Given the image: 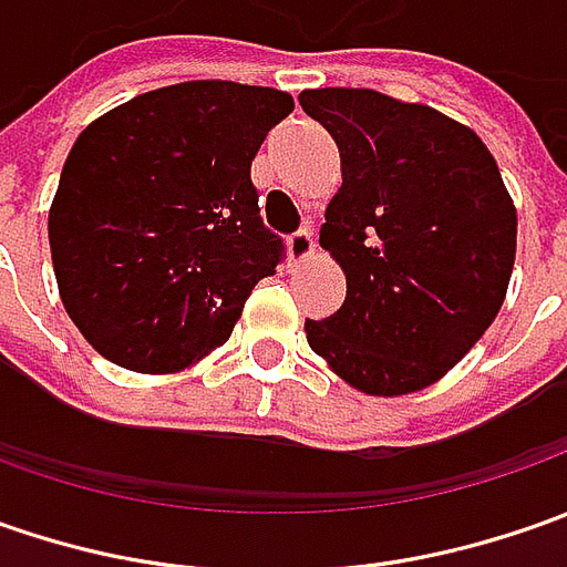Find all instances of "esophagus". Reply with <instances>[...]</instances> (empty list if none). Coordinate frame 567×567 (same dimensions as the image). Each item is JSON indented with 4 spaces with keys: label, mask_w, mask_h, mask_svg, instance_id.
<instances>
[{
    "label": "esophagus",
    "mask_w": 567,
    "mask_h": 567,
    "mask_svg": "<svg viewBox=\"0 0 567 567\" xmlns=\"http://www.w3.org/2000/svg\"><path fill=\"white\" fill-rule=\"evenodd\" d=\"M287 251H290V261H293V265L309 261V258L316 255V239H312V233H309V229H296L293 236L287 239Z\"/></svg>",
    "instance_id": "34e87169"
}]
</instances>
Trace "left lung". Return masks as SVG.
Instances as JSON below:
<instances>
[{
	"label": "left lung",
	"instance_id": "left-lung-1",
	"mask_svg": "<svg viewBox=\"0 0 567 567\" xmlns=\"http://www.w3.org/2000/svg\"><path fill=\"white\" fill-rule=\"evenodd\" d=\"M340 151L321 249L347 274L334 316L306 338L350 388L423 391L486 334L508 293L517 207L489 147L464 122L369 87L299 94Z\"/></svg>",
	"mask_w": 567,
	"mask_h": 567
}]
</instances>
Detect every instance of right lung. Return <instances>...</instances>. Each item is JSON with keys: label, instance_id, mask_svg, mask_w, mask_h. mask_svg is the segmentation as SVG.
<instances>
[{"label": "right lung", "instance_id": "obj_1", "mask_svg": "<svg viewBox=\"0 0 567 567\" xmlns=\"http://www.w3.org/2000/svg\"><path fill=\"white\" fill-rule=\"evenodd\" d=\"M290 113L287 91L179 81L78 135L50 251L59 299L100 357L169 375L227 343L284 251L258 217L251 161Z\"/></svg>", "mask_w": 567, "mask_h": 567}]
</instances>
